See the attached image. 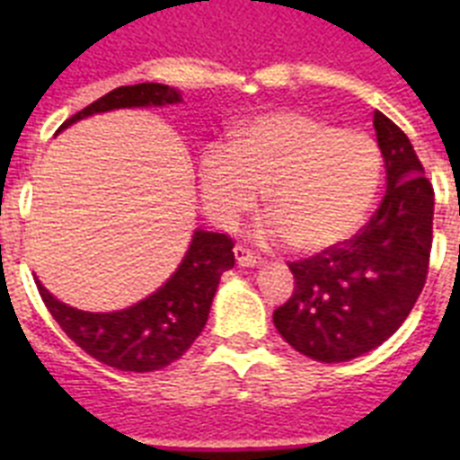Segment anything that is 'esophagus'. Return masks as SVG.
<instances>
[{"instance_id":"obj_1","label":"esophagus","mask_w":460,"mask_h":460,"mask_svg":"<svg viewBox=\"0 0 460 460\" xmlns=\"http://www.w3.org/2000/svg\"><path fill=\"white\" fill-rule=\"evenodd\" d=\"M234 255H237L239 265H243V267L262 265V258H260L258 253H253L251 249H246V246H242V243H239V246H234Z\"/></svg>"}]
</instances>
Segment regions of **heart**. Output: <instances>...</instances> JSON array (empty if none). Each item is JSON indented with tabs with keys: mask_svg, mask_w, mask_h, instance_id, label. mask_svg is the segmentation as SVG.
Segmentation results:
<instances>
[{
	"mask_svg": "<svg viewBox=\"0 0 460 460\" xmlns=\"http://www.w3.org/2000/svg\"><path fill=\"white\" fill-rule=\"evenodd\" d=\"M382 177L376 140L320 117L276 110L239 121L230 147L211 145L198 164L205 211L223 227L237 226L265 190L267 243L292 242L302 253L334 249L368 217Z\"/></svg>",
	"mask_w": 460,
	"mask_h": 460,
	"instance_id": "b5f03b06",
	"label": "heart"
}]
</instances>
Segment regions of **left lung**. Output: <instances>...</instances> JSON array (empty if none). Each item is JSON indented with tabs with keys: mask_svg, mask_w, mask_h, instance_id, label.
<instances>
[{
	"mask_svg": "<svg viewBox=\"0 0 460 460\" xmlns=\"http://www.w3.org/2000/svg\"><path fill=\"white\" fill-rule=\"evenodd\" d=\"M387 193L371 221L334 249L290 262L295 292L274 311L279 334L324 364L367 355L412 311L429 274L433 186L405 136L373 115Z\"/></svg>",
	"mask_w": 460,
	"mask_h": 460,
	"instance_id": "1",
	"label": "left lung"
}]
</instances>
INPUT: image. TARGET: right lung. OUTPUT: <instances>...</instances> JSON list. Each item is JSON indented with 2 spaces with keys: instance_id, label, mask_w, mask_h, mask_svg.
<instances>
[{
  "instance_id": "1",
  "label": "right lung",
  "mask_w": 460,
  "mask_h": 460,
  "mask_svg": "<svg viewBox=\"0 0 460 460\" xmlns=\"http://www.w3.org/2000/svg\"><path fill=\"white\" fill-rule=\"evenodd\" d=\"M181 93L158 83L117 87L64 121H73L117 108L180 103ZM234 242L227 234L195 230L181 265L164 288L147 299L115 313H87L57 302L36 280L40 299L64 334L87 355L117 371L147 373L168 367L190 348L209 318L211 299L221 274L234 267Z\"/></svg>"
}]
</instances>
